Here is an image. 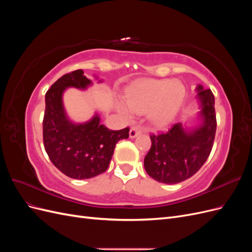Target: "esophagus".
<instances>
[{
	"label": "esophagus",
	"instance_id": "esophagus-1",
	"mask_svg": "<svg viewBox=\"0 0 252 252\" xmlns=\"http://www.w3.org/2000/svg\"><path fill=\"white\" fill-rule=\"evenodd\" d=\"M141 133V129L139 128V127H131L130 128V131H129V136H130V138L132 139V138H135L136 135H139Z\"/></svg>",
	"mask_w": 252,
	"mask_h": 252
}]
</instances>
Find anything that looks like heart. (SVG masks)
Segmentation results:
<instances>
[{
    "mask_svg": "<svg viewBox=\"0 0 252 252\" xmlns=\"http://www.w3.org/2000/svg\"><path fill=\"white\" fill-rule=\"evenodd\" d=\"M185 97V87L178 81L148 80L133 87L127 94V102L119 104V110L125 118L134 113L148 114L157 126H165L173 120Z\"/></svg>",
    "mask_w": 252,
    "mask_h": 252,
    "instance_id": "obj_1",
    "label": "heart"
}]
</instances>
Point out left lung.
Listing matches in <instances>:
<instances>
[{"instance_id":"obj_1","label":"left lung","mask_w":252,"mask_h":252,"mask_svg":"<svg viewBox=\"0 0 252 252\" xmlns=\"http://www.w3.org/2000/svg\"><path fill=\"white\" fill-rule=\"evenodd\" d=\"M203 123L186 131L178 123L168 131L151 134V147L144 158V167L152 179L165 184H178L192 177L208 158L215 141L217 118L215 95L210 89L197 86Z\"/></svg>"}]
</instances>
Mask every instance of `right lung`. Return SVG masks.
<instances>
[{
	"instance_id": "add662e5",
	"label": "right lung",
	"mask_w": 252,
	"mask_h": 252,
	"mask_svg": "<svg viewBox=\"0 0 252 252\" xmlns=\"http://www.w3.org/2000/svg\"><path fill=\"white\" fill-rule=\"evenodd\" d=\"M82 69L61 77L45 95L43 119L44 147L52 164L72 179L96 177L107 170L116 144L129 138V128L110 130L94 117L87 123L73 124L63 107L62 95L67 87L85 89L91 84Z\"/></svg>"
}]
</instances>
